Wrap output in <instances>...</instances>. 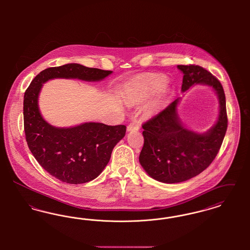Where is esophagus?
I'll return each instance as SVG.
<instances>
[{
	"instance_id": "obj_1",
	"label": "esophagus",
	"mask_w": 250,
	"mask_h": 250,
	"mask_svg": "<svg viewBox=\"0 0 250 250\" xmlns=\"http://www.w3.org/2000/svg\"><path fill=\"white\" fill-rule=\"evenodd\" d=\"M139 129H140V125H139V123L137 121H133L127 125V131L128 132L133 130H139Z\"/></svg>"
}]
</instances>
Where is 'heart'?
<instances>
[{
	"label": "heart",
	"instance_id": "1",
	"mask_svg": "<svg viewBox=\"0 0 250 250\" xmlns=\"http://www.w3.org/2000/svg\"><path fill=\"white\" fill-rule=\"evenodd\" d=\"M166 79L162 76L146 75L140 77L136 79L134 82H132L129 85V88L134 92V94L137 95L138 99L143 100L161 90L166 85ZM161 102L162 97H156L151 102L150 109L155 110L160 106Z\"/></svg>",
	"mask_w": 250,
	"mask_h": 250
}]
</instances>
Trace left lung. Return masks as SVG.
<instances>
[{
	"label": "left lung",
	"mask_w": 250,
	"mask_h": 250,
	"mask_svg": "<svg viewBox=\"0 0 250 250\" xmlns=\"http://www.w3.org/2000/svg\"><path fill=\"white\" fill-rule=\"evenodd\" d=\"M177 68L184 75L182 93L196 85L214 90L218 98V116L208 130H191L179 117L182 97H178L143 125L144 144L140 163L150 177L166 184L188 181L209 166L220 149L228 126L226 97L217 79L199 65H177Z\"/></svg>",
	"instance_id": "1"
}]
</instances>
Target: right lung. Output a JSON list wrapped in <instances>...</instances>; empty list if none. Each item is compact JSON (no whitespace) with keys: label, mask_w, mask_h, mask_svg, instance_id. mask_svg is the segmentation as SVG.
Segmentation results:
<instances>
[{"label":"right lung","mask_w":250,"mask_h":250,"mask_svg":"<svg viewBox=\"0 0 250 250\" xmlns=\"http://www.w3.org/2000/svg\"><path fill=\"white\" fill-rule=\"evenodd\" d=\"M112 71L66 63L40 72L25 92L24 131L27 144L37 162L62 182L79 185L96 178L106 167L115 145L125 137L126 126L83 123L56 127L43 118L38 98L43 84L53 79L95 83Z\"/></svg>","instance_id":"right-lung-1"}]
</instances>
